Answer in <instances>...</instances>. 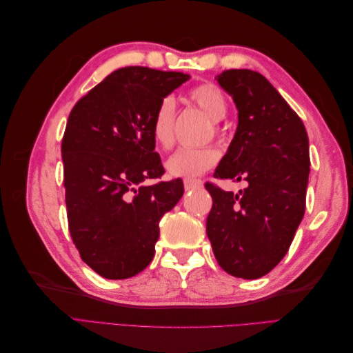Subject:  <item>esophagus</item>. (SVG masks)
<instances>
[{
  "mask_svg": "<svg viewBox=\"0 0 353 353\" xmlns=\"http://www.w3.org/2000/svg\"><path fill=\"white\" fill-rule=\"evenodd\" d=\"M201 185H203V183H201L200 179H185V181H184V188H185V191L201 188Z\"/></svg>",
  "mask_w": 353,
  "mask_h": 353,
  "instance_id": "1",
  "label": "esophagus"
}]
</instances>
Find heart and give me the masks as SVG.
I'll use <instances>...</instances> for the list:
<instances>
[{
    "label": "heart",
    "instance_id": "b5f03b06",
    "mask_svg": "<svg viewBox=\"0 0 353 353\" xmlns=\"http://www.w3.org/2000/svg\"><path fill=\"white\" fill-rule=\"evenodd\" d=\"M188 99L205 112L213 122L222 121L228 112L225 95L213 83H201L191 88ZM174 121L175 103L172 97H165L159 103L150 121V134L157 147L169 148L174 144ZM216 131L219 134V130ZM218 159V152L212 147L179 148L166 160L165 168L170 176L191 179L215 166Z\"/></svg>",
    "mask_w": 353,
    "mask_h": 353
}]
</instances>
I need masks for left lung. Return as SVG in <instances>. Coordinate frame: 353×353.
<instances>
[{"label": "left lung", "instance_id": "1", "mask_svg": "<svg viewBox=\"0 0 353 353\" xmlns=\"http://www.w3.org/2000/svg\"><path fill=\"white\" fill-rule=\"evenodd\" d=\"M216 79L236 103L239 125L213 176L248 187L234 194L206 183L213 200L206 232L223 271L256 280L280 263L305 215L307 134L263 74L230 69Z\"/></svg>", "mask_w": 353, "mask_h": 353}]
</instances>
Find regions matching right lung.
Masks as SVG:
<instances>
[{
    "label": "right lung",
    "instance_id": "1",
    "mask_svg": "<svg viewBox=\"0 0 353 353\" xmlns=\"http://www.w3.org/2000/svg\"><path fill=\"white\" fill-rule=\"evenodd\" d=\"M190 79L183 72L117 69L74 104L61 141L72 240L82 261L109 280L152 262L159 221L184 194L165 174L150 121L159 103Z\"/></svg>",
    "mask_w": 353,
    "mask_h": 353
}]
</instances>
